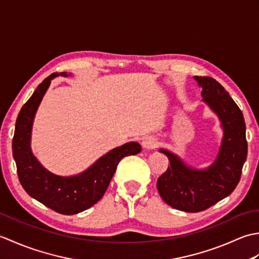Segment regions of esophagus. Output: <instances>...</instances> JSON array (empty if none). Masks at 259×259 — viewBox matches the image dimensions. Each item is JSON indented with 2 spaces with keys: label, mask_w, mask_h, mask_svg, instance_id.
Returning <instances> with one entry per match:
<instances>
[{
  "label": "esophagus",
  "mask_w": 259,
  "mask_h": 259,
  "mask_svg": "<svg viewBox=\"0 0 259 259\" xmlns=\"http://www.w3.org/2000/svg\"><path fill=\"white\" fill-rule=\"evenodd\" d=\"M158 146V141L152 138V137H147V138L144 139L142 141V147L145 148V149H155V148Z\"/></svg>",
  "instance_id": "obj_1"
}]
</instances>
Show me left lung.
Returning a JSON list of instances; mask_svg holds the SVG:
<instances>
[{
    "instance_id": "8db88e82",
    "label": "left lung",
    "mask_w": 259,
    "mask_h": 259,
    "mask_svg": "<svg viewBox=\"0 0 259 259\" xmlns=\"http://www.w3.org/2000/svg\"><path fill=\"white\" fill-rule=\"evenodd\" d=\"M195 80L202 88V100L221 119L225 136L216 161L206 170L187 167L174 153L160 149L170 166L157 180L159 194L169 206L187 212L206 210L232 194L247 157L243 112L218 81L209 76Z\"/></svg>"
}]
</instances>
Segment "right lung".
I'll return each instance as SVG.
<instances>
[{
  "label": "right lung",
  "instance_id": "obj_1",
  "mask_svg": "<svg viewBox=\"0 0 259 259\" xmlns=\"http://www.w3.org/2000/svg\"><path fill=\"white\" fill-rule=\"evenodd\" d=\"M57 75L58 73H52L43 80L22 107L15 122L12 150L19 180L27 194L59 213L74 214L101 199L119 161L125 156L139 153L141 146L138 142H129L114 148L84 172L73 177H60L43 168L31 152V129L38 104L51 79ZM61 75L67 76V73L62 72Z\"/></svg>",
  "mask_w": 259,
  "mask_h": 259
}]
</instances>
